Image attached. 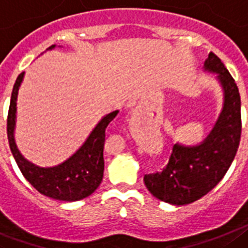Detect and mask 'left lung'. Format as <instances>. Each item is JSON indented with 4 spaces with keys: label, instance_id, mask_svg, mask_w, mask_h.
<instances>
[{
    "label": "left lung",
    "instance_id": "left-lung-1",
    "mask_svg": "<svg viewBox=\"0 0 248 248\" xmlns=\"http://www.w3.org/2000/svg\"><path fill=\"white\" fill-rule=\"evenodd\" d=\"M206 70L218 73L225 90V107L216 126L200 146L173 145L162 171L145 175L146 187L156 199L171 204H188L207 195L228 171L241 139V98L233 77L214 52Z\"/></svg>",
    "mask_w": 248,
    "mask_h": 248
}]
</instances>
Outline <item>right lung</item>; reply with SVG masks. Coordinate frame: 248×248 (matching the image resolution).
<instances>
[{"label": "right lung", "mask_w": 248, "mask_h": 248, "mask_svg": "<svg viewBox=\"0 0 248 248\" xmlns=\"http://www.w3.org/2000/svg\"><path fill=\"white\" fill-rule=\"evenodd\" d=\"M55 47L52 45L48 48ZM23 78V72L18 75L11 94L10 108L7 116V137L11 152L23 177L42 195L60 201H78L96 191L100 186L105 170L103 146L106 137V128L109 122L117 116L118 111L112 112L101 120L94 127L87 141L70 157L66 162L56 167L42 169L26 161L17 150L14 139L15 118H16V100L18 88Z\"/></svg>", "instance_id": "add662e5"}]
</instances>
